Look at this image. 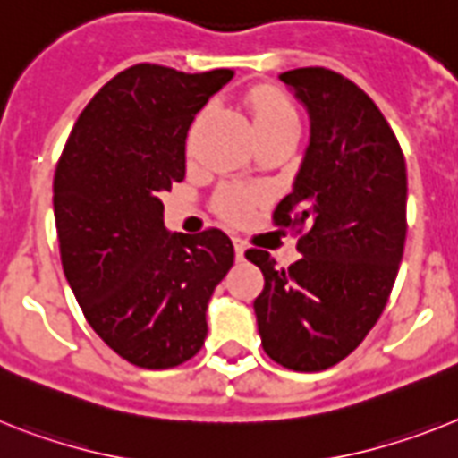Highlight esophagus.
<instances>
[{"label":"esophagus","mask_w":458,"mask_h":458,"mask_svg":"<svg viewBox=\"0 0 458 458\" xmlns=\"http://www.w3.org/2000/svg\"><path fill=\"white\" fill-rule=\"evenodd\" d=\"M233 244H235L237 260H244V251H247V242L240 240V237H235V240H233Z\"/></svg>","instance_id":"obj_1"}]
</instances>
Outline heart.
Returning <instances> with one entry per match:
<instances>
[{
  "instance_id": "b5f03b06",
  "label": "heart",
  "mask_w": 458,
  "mask_h": 458,
  "mask_svg": "<svg viewBox=\"0 0 458 458\" xmlns=\"http://www.w3.org/2000/svg\"><path fill=\"white\" fill-rule=\"evenodd\" d=\"M249 114H251L256 132L265 134L272 130L295 125L293 105L284 98L275 88H253L247 95ZM259 202V193L244 191V188H223L214 199V209L225 221H244L251 214V209Z\"/></svg>"
}]
</instances>
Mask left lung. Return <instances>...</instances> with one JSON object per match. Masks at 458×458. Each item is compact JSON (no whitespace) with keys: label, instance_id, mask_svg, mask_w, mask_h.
Here are the masks:
<instances>
[{"label":"left lung","instance_id":"left-lung-1","mask_svg":"<svg viewBox=\"0 0 458 458\" xmlns=\"http://www.w3.org/2000/svg\"><path fill=\"white\" fill-rule=\"evenodd\" d=\"M312 118L293 191L272 211L302 253L276 267L263 249L244 256L265 286L253 301L260 344L275 363L318 372L347 359L377 324L407 235L403 148L377 105L326 67L279 74Z\"/></svg>","mask_w":458,"mask_h":458}]
</instances>
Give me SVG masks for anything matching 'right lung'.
<instances>
[{
  "instance_id": "1",
  "label": "right lung",
  "mask_w": 458,
  "mask_h": 458,
  "mask_svg": "<svg viewBox=\"0 0 458 458\" xmlns=\"http://www.w3.org/2000/svg\"><path fill=\"white\" fill-rule=\"evenodd\" d=\"M230 69L134 64L81 111L53 179L60 260L83 317L128 363L165 370L207 337V302L235 263L218 228L170 235L165 191L186 176V134Z\"/></svg>"
}]
</instances>
